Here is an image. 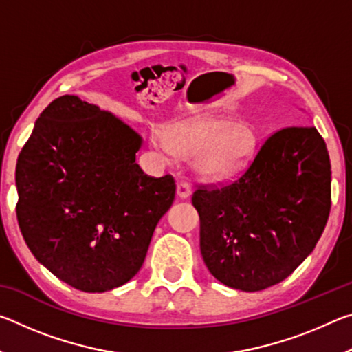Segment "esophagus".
<instances>
[{"instance_id":"1","label":"esophagus","mask_w":352,"mask_h":352,"mask_svg":"<svg viewBox=\"0 0 352 352\" xmlns=\"http://www.w3.org/2000/svg\"><path fill=\"white\" fill-rule=\"evenodd\" d=\"M190 195V184L188 182H180L177 184V197L188 199Z\"/></svg>"}]
</instances>
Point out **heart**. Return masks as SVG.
I'll return each mask as SVG.
<instances>
[{
  "instance_id": "obj_1",
  "label": "heart",
  "mask_w": 352,
  "mask_h": 352,
  "mask_svg": "<svg viewBox=\"0 0 352 352\" xmlns=\"http://www.w3.org/2000/svg\"><path fill=\"white\" fill-rule=\"evenodd\" d=\"M153 142L178 158H194V169L206 180H223L241 172L253 158L258 135L231 118L200 115L177 121Z\"/></svg>"
}]
</instances>
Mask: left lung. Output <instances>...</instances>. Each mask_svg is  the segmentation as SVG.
Returning <instances> with one entry per match:
<instances>
[{"instance_id": "obj_1", "label": "left lung", "mask_w": 352, "mask_h": 352, "mask_svg": "<svg viewBox=\"0 0 352 352\" xmlns=\"http://www.w3.org/2000/svg\"><path fill=\"white\" fill-rule=\"evenodd\" d=\"M200 252L231 289L281 283L317 245L331 211V162L315 127L278 130L247 170L222 188H199Z\"/></svg>"}]
</instances>
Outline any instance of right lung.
I'll return each mask as SVG.
<instances>
[{"label":"right lung","mask_w":352,"mask_h":352,"mask_svg":"<svg viewBox=\"0 0 352 352\" xmlns=\"http://www.w3.org/2000/svg\"><path fill=\"white\" fill-rule=\"evenodd\" d=\"M141 136L111 113L65 94L41 111L15 169L16 219L52 275L82 292L130 281L172 205L170 175L135 163Z\"/></svg>","instance_id":"right-lung-1"}]
</instances>
